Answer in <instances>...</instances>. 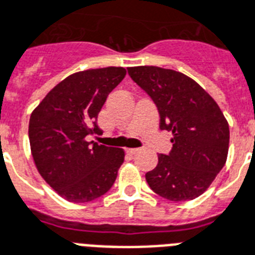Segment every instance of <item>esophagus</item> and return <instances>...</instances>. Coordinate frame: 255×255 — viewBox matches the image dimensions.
Returning <instances> with one entry per match:
<instances>
[{
  "instance_id": "esophagus-1",
  "label": "esophagus",
  "mask_w": 255,
  "mask_h": 255,
  "mask_svg": "<svg viewBox=\"0 0 255 255\" xmlns=\"http://www.w3.org/2000/svg\"><path fill=\"white\" fill-rule=\"evenodd\" d=\"M138 149L137 148H131V149H127V153H129V154H134V153H137Z\"/></svg>"
}]
</instances>
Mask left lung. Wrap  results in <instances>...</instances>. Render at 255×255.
<instances>
[{
  "mask_svg": "<svg viewBox=\"0 0 255 255\" xmlns=\"http://www.w3.org/2000/svg\"><path fill=\"white\" fill-rule=\"evenodd\" d=\"M128 74L160 113V128L173 133V149L145 174L149 187L171 202L202 195L227 162L229 126L215 99L198 82L173 69L142 65Z\"/></svg>",
  "mask_w": 255,
  "mask_h": 255,
  "instance_id": "8db88e82",
  "label": "left lung"
}]
</instances>
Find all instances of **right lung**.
<instances>
[{
  "label": "right lung",
  "mask_w": 255,
  "mask_h": 255,
  "mask_svg": "<svg viewBox=\"0 0 255 255\" xmlns=\"http://www.w3.org/2000/svg\"><path fill=\"white\" fill-rule=\"evenodd\" d=\"M126 73L122 67H107L70 74L31 113L28 138L35 166L68 202H92L117 179L123 149L98 145L86 136L101 133L99 111Z\"/></svg>",
  "instance_id": "add662e5"
}]
</instances>
